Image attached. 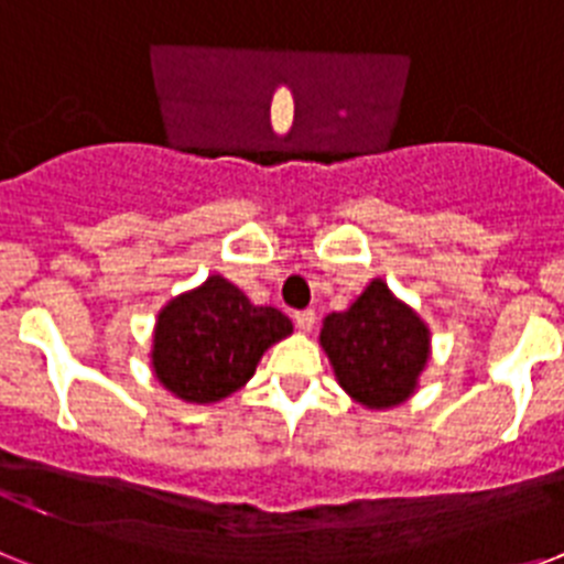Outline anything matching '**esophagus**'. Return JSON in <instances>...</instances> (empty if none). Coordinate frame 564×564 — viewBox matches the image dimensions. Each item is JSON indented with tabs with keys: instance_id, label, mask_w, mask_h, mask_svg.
I'll use <instances>...</instances> for the list:
<instances>
[{
	"instance_id": "1",
	"label": "esophagus",
	"mask_w": 564,
	"mask_h": 564,
	"mask_svg": "<svg viewBox=\"0 0 564 564\" xmlns=\"http://www.w3.org/2000/svg\"><path fill=\"white\" fill-rule=\"evenodd\" d=\"M293 318H296V327L302 333H311L313 325H316V313L313 311H299Z\"/></svg>"
}]
</instances>
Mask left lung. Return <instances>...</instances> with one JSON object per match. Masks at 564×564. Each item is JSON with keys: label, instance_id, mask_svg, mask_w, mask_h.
I'll return each instance as SVG.
<instances>
[{"label": "left lung", "instance_id": "1", "mask_svg": "<svg viewBox=\"0 0 564 564\" xmlns=\"http://www.w3.org/2000/svg\"><path fill=\"white\" fill-rule=\"evenodd\" d=\"M318 344L338 387L367 410H395L417 392L432 356L430 325L381 276L325 316Z\"/></svg>", "mask_w": 564, "mask_h": 564}]
</instances>
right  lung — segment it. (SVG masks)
I'll return each instance as SVG.
<instances>
[{
  "label": "right lung",
  "instance_id": "1",
  "mask_svg": "<svg viewBox=\"0 0 564 564\" xmlns=\"http://www.w3.org/2000/svg\"><path fill=\"white\" fill-rule=\"evenodd\" d=\"M293 322L276 307L253 305L226 276L177 293L154 318L152 364L163 390L186 403H217L242 390L268 347L288 338Z\"/></svg>",
  "mask_w": 564,
  "mask_h": 564
}]
</instances>
